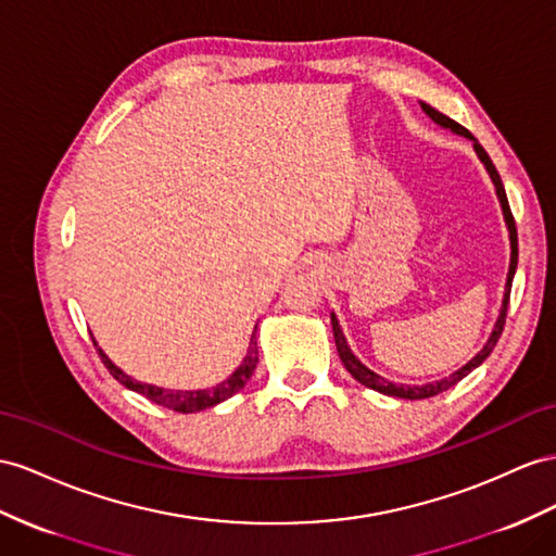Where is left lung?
<instances>
[{
  "label": "left lung",
  "mask_w": 556,
  "mask_h": 556,
  "mask_svg": "<svg viewBox=\"0 0 556 556\" xmlns=\"http://www.w3.org/2000/svg\"><path fill=\"white\" fill-rule=\"evenodd\" d=\"M422 110L427 112V115H430L439 126H444V129H451V131H455V134H460V136H465V138H469V140H475V150H477V154H479V160L486 164V168H489V174H491V178H493V182H495V190H497V197H501V204H503V213H505V220H507V227H509V241H511V261H509V275H507V287H505V301H503V309H501V317H497V321H495V329H493V333H491V338H489V343L483 345V350L477 354V357L472 359V362H467L463 368H458V371H455L453 376H448V378H444V380H437V382H427V386H394V382H390V380H386V378H380L378 374H374L371 368H366L357 357H354V354L350 352V348H348V343H345V336H343V331H340V326H338V319H336V315H331V324H333V340H336V350H338V357H340V362H343V366L348 368V371L354 376V380H359L362 386H366V388H371V390H378V392H382V394H390V396H400V400H427V396H437L439 392H446L448 388H453L455 382H460L467 374H472L475 368L489 357V354L493 352V345L497 343V338H501V333H503V329H505V319H507V305H509V291H511V279H515V273H517V258H519V244H517V225H515V216H511V211H509V202H507V194H505V188H503V180H501V174H497L495 170V166H493V162H491V156L486 154V150H483L479 142H477V138L469 134L465 126H460L458 122H453L451 117H446V115H441L439 110H434V108H430L427 103H422Z\"/></svg>",
  "instance_id": "left-lung-1"
}]
</instances>
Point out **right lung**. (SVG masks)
<instances>
[{"label":"right lung","instance_id":"obj_1","mask_svg":"<svg viewBox=\"0 0 556 556\" xmlns=\"http://www.w3.org/2000/svg\"><path fill=\"white\" fill-rule=\"evenodd\" d=\"M98 354H101V359L108 366V371L115 376V380H119L124 388H129V390L142 394V396H148L150 402L160 404L164 408L178 410V414H197V410H204V408L216 406V404H220L225 400H230L232 394H237L241 388L247 386V382L253 376L255 364H258V340H255V331H253L251 343H249V352H247V359L241 362V366L237 368V371L230 378L223 380L220 386H216V388L197 390V392H170V390H164V388L148 386V382H138V380L126 376L124 371H119V368L105 357L103 350H98Z\"/></svg>","mask_w":556,"mask_h":556}]
</instances>
